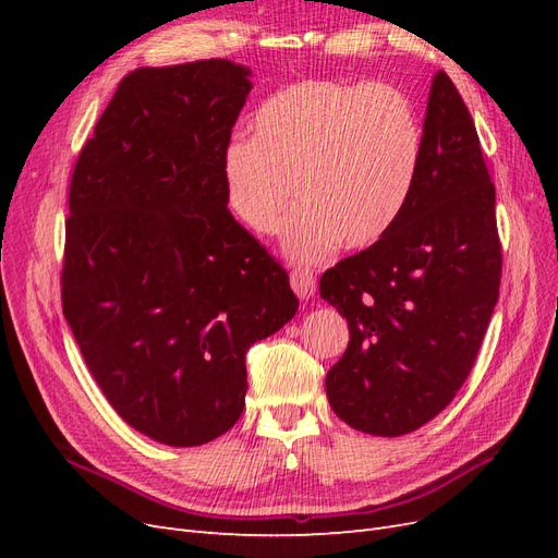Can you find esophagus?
<instances>
[{
    "label": "esophagus",
    "mask_w": 558,
    "mask_h": 558,
    "mask_svg": "<svg viewBox=\"0 0 558 558\" xmlns=\"http://www.w3.org/2000/svg\"><path fill=\"white\" fill-rule=\"evenodd\" d=\"M291 286H293V291H295L298 298L307 300L316 291V277H314L312 269L298 267V269H293V272H291Z\"/></svg>",
    "instance_id": "34e87169"
}]
</instances>
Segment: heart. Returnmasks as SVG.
I'll return each mask as SVG.
<instances>
[{
	"label": "heart",
	"mask_w": 558,
	"mask_h": 558,
	"mask_svg": "<svg viewBox=\"0 0 558 558\" xmlns=\"http://www.w3.org/2000/svg\"><path fill=\"white\" fill-rule=\"evenodd\" d=\"M424 130L408 93L391 83L305 78L269 95L251 140L223 150L232 214L256 234H275L291 199L286 253L326 258L340 242L363 248L396 226L412 195Z\"/></svg>",
	"instance_id": "heart-1"
}]
</instances>
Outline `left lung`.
<instances>
[{
    "instance_id": "left-lung-1",
    "label": "left lung",
    "mask_w": 558,
    "mask_h": 558,
    "mask_svg": "<svg viewBox=\"0 0 558 558\" xmlns=\"http://www.w3.org/2000/svg\"><path fill=\"white\" fill-rule=\"evenodd\" d=\"M500 272L496 189L477 130L437 72L408 205L381 240L320 277V298L349 324L344 356L326 375L332 412L381 437L440 414L475 365Z\"/></svg>"
}]
</instances>
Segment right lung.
Here are the masks:
<instances>
[{
    "instance_id": "add662e5",
    "label": "right lung",
    "mask_w": 558,
    "mask_h": 558,
    "mask_svg": "<svg viewBox=\"0 0 558 558\" xmlns=\"http://www.w3.org/2000/svg\"><path fill=\"white\" fill-rule=\"evenodd\" d=\"M248 76L230 60L130 72L72 174L64 318L111 408L170 447L234 426L248 347L298 312L286 269L228 209Z\"/></svg>"
}]
</instances>
